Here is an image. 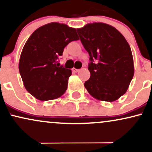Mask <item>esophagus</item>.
<instances>
[{
    "instance_id": "esophagus-1",
    "label": "esophagus",
    "mask_w": 152,
    "mask_h": 152,
    "mask_svg": "<svg viewBox=\"0 0 152 152\" xmlns=\"http://www.w3.org/2000/svg\"><path fill=\"white\" fill-rule=\"evenodd\" d=\"M78 71H79V69H75V68H73L72 69V71L74 73H77V72H78Z\"/></svg>"
}]
</instances>
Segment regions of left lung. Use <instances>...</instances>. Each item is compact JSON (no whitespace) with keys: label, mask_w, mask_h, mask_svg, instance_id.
<instances>
[{"label":"left lung","mask_w":152,"mask_h":152,"mask_svg":"<svg viewBox=\"0 0 152 152\" xmlns=\"http://www.w3.org/2000/svg\"><path fill=\"white\" fill-rule=\"evenodd\" d=\"M76 30L90 56L91 76L85 88L97 100H117L126 92L134 74L133 56L126 38L104 23H88Z\"/></svg>","instance_id":"8db88e82"}]
</instances>
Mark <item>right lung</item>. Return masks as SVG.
Instances as JSON below:
<instances>
[{"mask_svg": "<svg viewBox=\"0 0 152 152\" xmlns=\"http://www.w3.org/2000/svg\"><path fill=\"white\" fill-rule=\"evenodd\" d=\"M79 39L76 28L53 22L41 26L27 40L19 60L26 89L41 101L61 97L67 89L70 69L59 66L64 48Z\"/></svg>", "mask_w": 152, "mask_h": 152, "instance_id": "obj_1", "label": "right lung"}]
</instances>
